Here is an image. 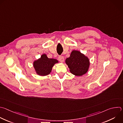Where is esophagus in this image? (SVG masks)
Here are the masks:
<instances>
[{"label":"esophagus","mask_w":123,"mask_h":123,"mask_svg":"<svg viewBox=\"0 0 123 123\" xmlns=\"http://www.w3.org/2000/svg\"><path fill=\"white\" fill-rule=\"evenodd\" d=\"M58 60L61 62H63L64 61V58L63 56H59L58 57Z\"/></svg>","instance_id":"1"}]
</instances>
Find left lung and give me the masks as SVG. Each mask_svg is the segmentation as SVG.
Segmentation results:
<instances>
[{"label":"left lung","instance_id":"8db88e82","mask_svg":"<svg viewBox=\"0 0 123 123\" xmlns=\"http://www.w3.org/2000/svg\"><path fill=\"white\" fill-rule=\"evenodd\" d=\"M65 62L69 68L70 72L77 76L86 74L88 70L90 62L88 58L80 51L73 50Z\"/></svg>","mask_w":123,"mask_h":123}]
</instances>
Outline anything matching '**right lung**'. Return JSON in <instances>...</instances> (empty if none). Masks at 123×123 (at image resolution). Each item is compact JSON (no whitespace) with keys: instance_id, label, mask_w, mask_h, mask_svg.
<instances>
[{"instance_id":"1","label":"right lung","mask_w":123,"mask_h":123,"mask_svg":"<svg viewBox=\"0 0 123 123\" xmlns=\"http://www.w3.org/2000/svg\"><path fill=\"white\" fill-rule=\"evenodd\" d=\"M58 63L55 59L49 58L46 54H43L40 58L33 62V66L37 74L44 76L49 74L54 65Z\"/></svg>"}]
</instances>
